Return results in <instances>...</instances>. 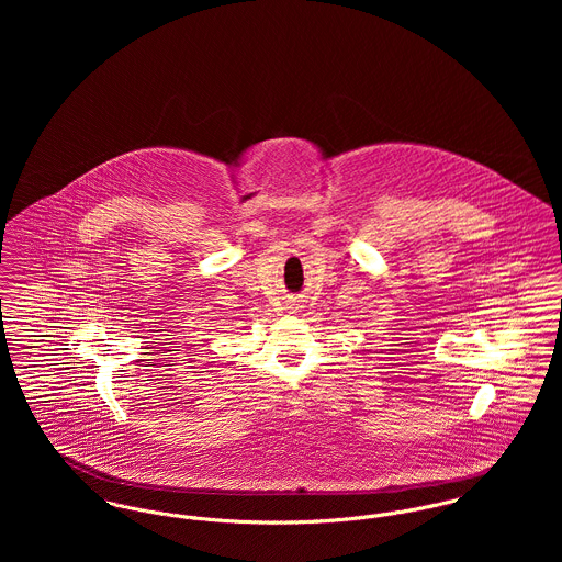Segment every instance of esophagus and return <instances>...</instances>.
Wrapping results in <instances>:
<instances>
[{
	"instance_id": "1",
	"label": "esophagus",
	"mask_w": 562,
	"mask_h": 562,
	"mask_svg": "<svg viewBox=\"0 0 562 562\" xmlns=\"http://www.w3.org/2000/svg\"><path fill=\"white\" fill-rule=\"evenodd\" d=\"M288 310H290V312H299V310H301V305H290Z\"/></svg>"
}]
</instances>
